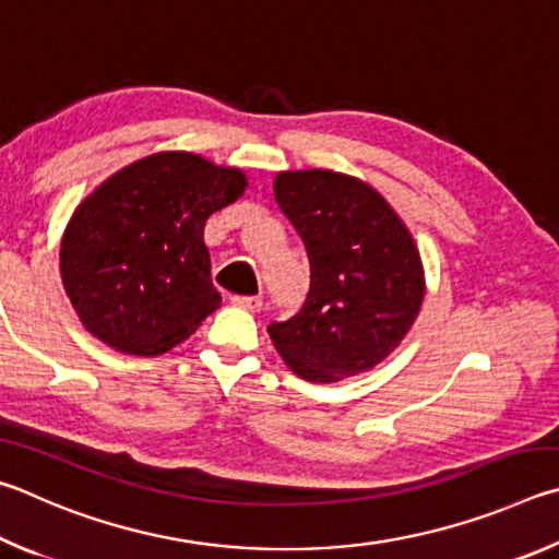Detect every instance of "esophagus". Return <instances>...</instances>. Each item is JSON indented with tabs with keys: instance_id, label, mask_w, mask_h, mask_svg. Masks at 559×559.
Instances as JSON below:
<instances>
[{
	"instance_id": "34e87169",
	"label": "esophagus",
	"mask_w": 559,
	"mask_h": 559,
	"mask_svg": "<svg viewBox=\"0 0 559 559\" xmlns=\"http://www.w3.org/2000/svg\"><path fill=\"white\" fill-rule=\"evenodd\" d=\"M235 307H240V309H248V311H260L262 309V299L260 297H233L230 299Z\"/></svg>"
}]
</instances>
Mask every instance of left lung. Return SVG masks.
Instances as JSON below:
<instances>
[{"label":"left lung","instance_id":"left-lung-1","mask_svg":"<svg viewBox=\"0 0 559 559\" xmlns=\"http://www.w3.org/2000/svg\"><path fill=\"white\" fill-rule=\"evenodd\" d=\"M274 199L309 258L295 317L267 326L277 354L311 383L366 373L395 350L425 297V272L405 223L354 176L282 171Z\"/></svg>","mask_w":559,"mask_h":559}]
</instances>
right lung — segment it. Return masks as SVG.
<instances>
[{"label":"right lung","mask_w":559,"mask_h":559,"mask_svg":"<svg viewBox=\"0 0 559 559\" xmlns=\"http://www.w3.org/2000/svg\"><path fill=\"white\" fill-rule=\"evenodd\" d=\"M245 186L242 171L189 152L152 154L97 186L61 242L63 287L85 329L132 356L189 338L221 307L203 225Z\"/></svg>","instance_id":"right-lung-1"}]
</instances>
